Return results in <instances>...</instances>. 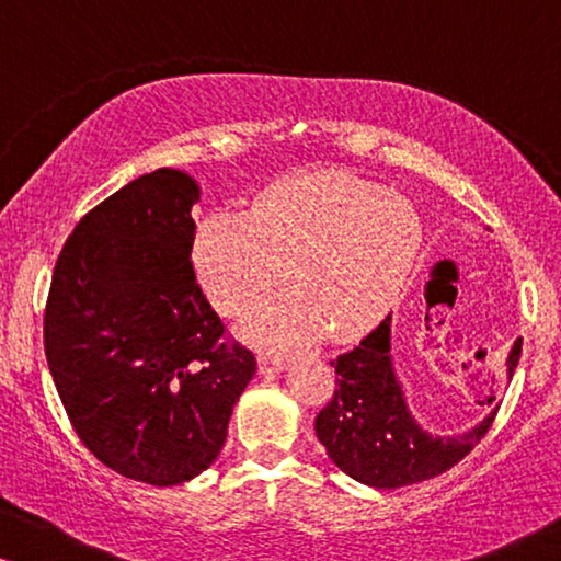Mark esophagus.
<instances>
[{
    "instance_id": "1",
    "label": "esophagus",
    "mask_w": 561,
    "mask_h": 561,
    "mask_svg": "<svg viewBox=\"0 0 561 561\" xmlns=\"http://www.w3.org/2000/svg\"><path fill=\"white\" fill-rule=\"evenodd\" d=\"M260 367H267V370H283L286 367V357L283 355H271V352H260Z\"/></svg>"
}]
</instances>
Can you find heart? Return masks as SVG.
<instances>
[{
  "label": "heart",
  "instance_id": "heart-1",
  "mask_svg": "<svg viewBox=\"0 0 561 561\" xmlns=\"http://www.w3.org/2000/svg\"><path fill=\"white\" fill-rule=\"evenodd\" d=\"M424 248V225L403 196L344 171H309L260 191L250 214L211 211L194 234V267L211 304L242 313V334L296 347L324 329L350 340L398 304Z\"/></svg>",
  "mask_w": 561,
  "mask_h": 561
}]
</instances>
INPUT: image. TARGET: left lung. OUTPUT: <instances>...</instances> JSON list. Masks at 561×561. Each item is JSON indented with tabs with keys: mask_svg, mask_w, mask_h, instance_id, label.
Returning <instances> with one entry per match:
<instances>
[{
	"mask_svg": "<svg viewBox=\"0 0 561 561\" xmlns=\"http://www.w3.org/2000/svg\"><path fill=\"white\" fill-rule=\"evenodd\" d=\"M520 357V336L505 359L508 380ZM336 388L317 416V436L327 455L352 480L370 488H403L447 472L478 447L501 405L470 432L436 436L419 426L405 403L390 359V317L355 350L332 359Z\"/></svg>",
	"mask_w": 561,
	"mask_h": 561,
	"instance_id": "8db88e82",
	"label": "left lung"
}]
</instances>
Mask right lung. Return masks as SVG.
I'll return each instance as SVG.
<instances>
[{"mask_svg": "<svg viewBox=\"0 0 561 561\" xmlns=\"http://www.w3.org/2000/svg\"><path fill=\"white\" fill-rule=\"evenodd\" d=\"M198 186L158 168L73 227L45 304V357L91 455L148 485H181L219 457L255 355L225 340L196 283Z\"/></svg>", "mask_w": 561, "mask_h": 561, "instance_id": "obj_1", "label": "right lung"}]
</instances>
